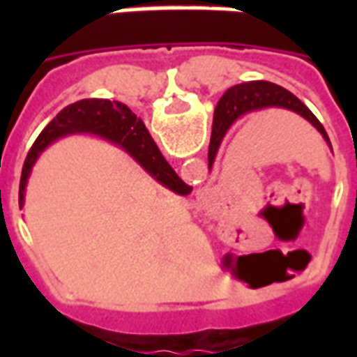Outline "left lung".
<instances>
[{
	"instance_id": "obj_1",
	"label": "left lung",
	"mask_w": 357,
	"mask_h": 357,
	"mask_svg": "<svg viewBox=\"0 0 357 357\" xmlns=\"http://www.w3.org/2000/svg\"><path fill=\"white\" fill-rule=\"evenodd\" d=\"M269 107L292 110L302 118H306L307 122L321 133L323 139L327 141V145L331 147L329 135L325 132L321 122L314 116V112L307 109L296 95H292L289 89L271 84V82H247V84H239V86H233V88L227 89L218 102L216 110H214V124H212V137H210L208 147V168H212L220 143L224 139L227 130L231 128L233 122L239 120L241 116H245V114L269 109Z\"/></svg>"
}]
</instances>
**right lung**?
<instances>
[{"instance_id": "obj_1", "label": "right lung", "mask_w": 357, "mask_h": 357, "mask_svg": "<svg viewBox=\"0 0 357 357\" xmlns=\"http://www.w3.org/2000/svg\"><path fill=\"white\" fill-rule=\"evenodd\" d=\"M70 133H91L97 137L114 143L120 149H124L133 160L147 170L153 178L178 195H189L193 187H189L174 172L166 158L160 155L156 143L151 137V133L143 124V120L133 114L124 102L109 101V99H82L73 105H68L43 128V132L38 135L34 145L28 153L22 176H20L19 187V206L24 204V191H26L28 176L32 172V166L42 155V151L53 141L61 139Z\"/></svg>"}]
</instances>
